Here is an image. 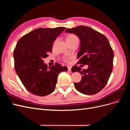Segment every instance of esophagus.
<instances>
[{
	"label": "esophagus",
	"mask_w": 130,
	"mask_h": 130,
	"mask_svg": "<svg viewBox=\"0 0 130 130\" xmlns=\"http://www.w3.org/2000/svg\"><path fill=\"white\" fill-rule=\"evenodd\" d=\"M71 68H72V67H68V72H71Z\"/></svg>",
	"instance_id": "1"
}]
</instances>
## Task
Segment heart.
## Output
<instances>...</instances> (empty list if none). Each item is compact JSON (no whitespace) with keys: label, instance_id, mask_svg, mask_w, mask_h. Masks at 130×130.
Listing matches in <instances>:
<instances>
[{"label":"heart","instance_id":"b5f03b06","mask_svg":"<svg viewBox=\"0 0 130 130\" xmlns=\"http://www.w3.org/2000/svg\"><path fill=\"white\" fill-rule=\"evenodd\" d=\"M76 38H77V37L75 36V35L73 34H70L67 37L66 40H74V39H76ZM64 61L65 62H68L69 61V58L67 57H65L64 58Z\"/></svg>","mask_w":130,"mask_h":130}]
</instances>
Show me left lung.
<instances>
[{
	"label": "left lung",
	"instance_id": "obj_1",
	"mask_svg": "<svg viewBox=\"0 0 130 130\" xmlns=\"http://www.w3.org/2000/svg\"><path fill=\"white\" fill-rule=\"evenodd\" d=\"M65 32L74 34L80 38L78 62L88 66L87 69L77 66L72 67V72L82 75L81 80L74 84L75 88L86 95L98 93L107 84L113 68L114 54L107 38L91 27L82 25L66 29Z\"/></svg>",
	"mask_w": 130,
	"mask_h": 130
}]
</instances>
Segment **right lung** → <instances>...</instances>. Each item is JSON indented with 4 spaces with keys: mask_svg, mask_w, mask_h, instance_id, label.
<instances>
[{
    "mask_svg": "<svg viewBox=\"0 0 130 130\" xmlns=\"http://www.w3.org/2000/svg\"><path fill=\"white\" fill-rule=\"evenodd\" d=\"M65 29L64 27L38 28L18 41L13 52L14 68L22 84L31 94L44 96L53 93L58 74L68 70L67 67L57 63L48 67L43 61L52 52L56 37Z\"/></svg>",
    "mask_w": 130,
    "mask_h": 130,
    "instance_id": "1",
    "label": "right lung"
}]
</instances>
